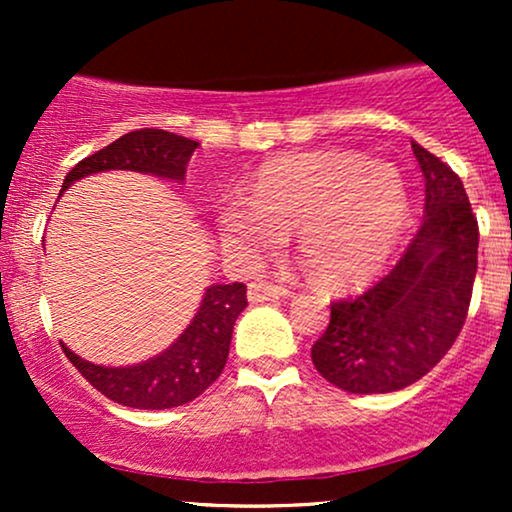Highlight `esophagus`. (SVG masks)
<instances>
[{
    "label": "esophagus",
    "mask_w": 512,
    "mask_h": 512,
    "mask_svg": "<svg viewBox=\"0 0 512 512\" xmlns=\"http://www.w3.org/2000/svg\"><path fill=\"white\" fill-rule=\"evenodd\" d=\"M284 286L267 284V281H252L248 286V298L252 303H267V301H279L281 296H286Z\"/></svg>",
    "instance_id": "1"
}]
</instances>
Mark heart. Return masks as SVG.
Masks as SVG:
<instances>
[{"label":"heart","mask_w":512,"mask_h":512,"mask_svg":"<svg viewBox=\"0 0 512 512\" xmlns=\"http://www.w3.org/2000/svg\"><path fill=\"white\" fill-rule=\"evenodd\" d=\"M409 219L402 175L354 151L305 154L264 166L245 197L216 211L223 243L243 257L279 248L298 231L315 281L346 289L383 269Z\"/></svg>","instance_id":"1"}]
</instances>
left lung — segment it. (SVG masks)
<instances>
[{"mask_svg":"<svg viewBox=\"0 0 512 512\" xmlns=\"http://www.w3.org/2000/svg\"><path fill=\"white\" fill-rule=\"evenodd\" d=\"M424 173V221L395 267L356 298L332 303L313 344L317 373L354 395H383L416 383L460 334L474 276L479 226L462 180L411 142Z\"/></svg>","mask_w":512,"mask_h":512,"instance_id":"left-lung-1","label":"left lung"}]
</instances>
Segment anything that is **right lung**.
<instances>
[{
  "label": "right lung",
  "mask_w": 512,
  "mask_h": 512,
  "mask_svg": "<svg viewBox=\"0 0 512 512\" xmlns=\"http://www.w3.org/2000/svg\"><path fill=\"white\" fill-rule=\"evenodd\" d=\"M199 142L166 132V129H137L122 134L113 144L84 158L69 170L62 192L72 182L105 170H134L156 178L182 182L187 163ZM245 284H214L204 291L197 315L185 332L166 351L134 366H96L76 356L62 342V351L76 370L105 395L122 407L170 409L192 402L214 383L226 366L231 349L233 325L243 313L248 298Z\"/></svg>",
  "instance_id": "obj_1"
}]
</instances>
